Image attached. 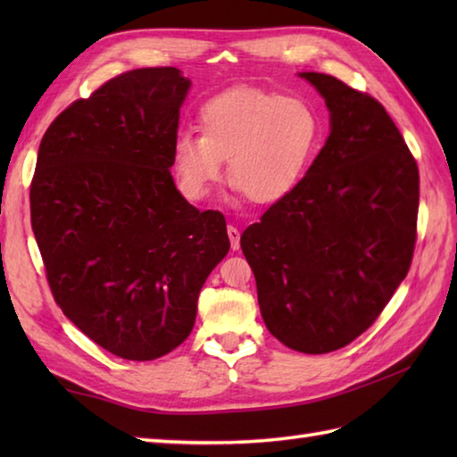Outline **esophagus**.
Listing matches in <instances>:
<instances>
[{
	"label": "esophagus",
	"instance_id": "34e87169",
	"mask_svg": "<svg viewBox=\"0 0 457 457\" xmlns=\"http://www.w3.org/2000/svg\"><path fill=\"white\" fill-rule=\"evenodd\" d=\"M228 236H229V244H231V249H239V231L236 226H228Z\"/></svg>",
	"mask_w": 457,
	"mask_h": 457
}]
</instances>
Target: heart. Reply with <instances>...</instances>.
I'll use <instances>...</instances> for the list:
<instances>
[{
  "label": "heart",
  "mask_w": 457,
  "mask_h": 457,
  "mask_svg": "<svg viewBox=\"0 0 457 457\" xmlns=\"http://www.w3.org/2000/svg\"><path fill=\"white\" fill-rule=\"evenodd\" d=\"M198 131H182L172 143L179 190L204 200L221 177L255 204L277 202L303 179L318 147L322 123L300 96L231 90L210 98L198 112Z\"/></svg>",
  "instance_id": "b5f03b06"
}]
</instances>
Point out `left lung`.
Returning a JSON list of instances; mask_svg holds the SVG:
<instances>
[{
  "mask_svg": "<svg viewBox=\"0 0 457 457\" xmlns=\"http://www.w3.org/2000/svg\"><path fill=\"white\" fill-rule=\"evenodd\" d=\"M332 133L304 179L241 236L265 326L303 353L352 344L389 304L412 263L420 177L391 115L329 74Z\"/></svg>",
  "mask_w": 457,
  "mask_h": 457,
  "instance_id": "obj_1",
  "label": "left lung"
}]
</instances>
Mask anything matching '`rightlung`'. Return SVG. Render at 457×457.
Segmentation results:
<instances>
[{"label":"right lung","mask_w":457,"mask_h":457,"mask_svg":"<svg viewBox=\"0 0 457 457\" xmlns=\"http://www.w3.org/2000/svg\"><path fill=\"white\" fill-rule=\"evenodd\" d=\"M190 80L137 68L56 115L31 180V228L64 316L110 353L151 361L192 332L198 295L228 255L226 218L170 177Z\"/></svg>","instance_id":"right-lung-1"}]
</instances>
